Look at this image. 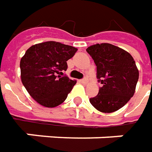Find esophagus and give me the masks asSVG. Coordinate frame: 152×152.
Here are the masks:
<instances>
[{
    "label": "esophagus",
    "instance_id": "1",
    "mask_svg": "<svg viewBox=\"0 0 152 152\" xmlns=\"http://www.w3.org/2000/svg\"><path fill=\"white\" fill-rule=\"evenodd\" d=\"M80 82H81L82 84H86V83L88 82V79H87V78H84V79H82L80 80Z\"/></svg>",
    "mask_w": 152,
    "mask_h": 152
}]
</instances>
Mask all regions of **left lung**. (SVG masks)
<instances>
[{
	"label": "left lung",
	"mask_w": 152,
	"mask_h": 152,
	"mask_svg": "<svg viewBox=\"0 0 152 152\" xmlns=\"http://www.w3.org/2000/svg\"><path fill=\"white\" fill-rule=\"evenodd\" d=\"M96 66V78L102 84L96 96L90 99L102 113H113L130 100L139 79L135 61L126 50L108 43L86 49Z\"/></svg>",
	"instance_id": "8db88e82"
}]
</instances>
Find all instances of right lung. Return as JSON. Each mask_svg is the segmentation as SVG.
Wrapping results in <instances>:
<instances>
[{
  "instance_id": "right-lung-1",
  "label": "right lung",
  "mask_w": 152,
  "mask_h": 152,
  "mask_svg": "<svg viewBox=\"0 0 152 152\" xmlns=\"http://www.w3.org/2000/svg\"><path fill=\"white\" fill-rule=\"evenodd\" d=\"M77 48L56 41L32 45L20 61L21 79L34 101L45 107H55L67 99L76 84L75 79L62 75L67 61Z\"/></svg>"
}]
</instances>
